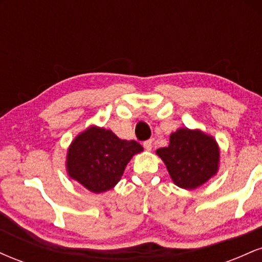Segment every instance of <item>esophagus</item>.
I'll return each mask as SVG.
<instances>
[{
  "mask_svg": "<svg viewBox=\"0 0 262 262\" xmlns=\"http://www.w3.org/2000/svg\"><path fill=\"white\" fill-rule=\"evenodd\" d=\"M144 148L148 150V151H150V150H151V148H152V140L150 139V140L144 141Z\"/></svg>",
  "mask_w": 262,
  "mask_h": 262,
  "instance_id": "esophagus-1",
  "label": "esophagus"
}]
</instances>
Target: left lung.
Returning a JSON list of instances; mask_svg holds the SVG:
<instances>
[{
    "mask_svg": "<svg viewBox=\"0 0 262 262\" xmlns=\"http://www.w3.org/2000/svg\"><path fill=\"white\" fill-rule=\"evenodd\" d=\"M179 187L196 189L217 175L221 149L212 135L200 129L180 128L170 135L167 148L156 150Z\"/></svg>",
    "mask_w": 262,
    "mask_h": 262,
    "instance_id": "left-lung-1",
    "label": "left lung"
}]
</instances>
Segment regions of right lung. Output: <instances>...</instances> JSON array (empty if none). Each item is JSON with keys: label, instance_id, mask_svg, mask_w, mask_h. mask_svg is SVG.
Masks as SVG:
<instances>
[{"label": "right lung", "instance_id": "add662e5", "mask_svg": "<svg viewBox=\"0 0 262 262\" xmlns=\"http://www.w3.org/2000/svg\"><path fill=\"white\" fill-rule=\"evenodd\" d=\"M143 150L135 140L119 139L110 129L90 125L69 145L66 172L92 193H102L119 182L130 159Z\"/></svg>", "mask_w": 262, "mask_h": 262}]
</instances>
